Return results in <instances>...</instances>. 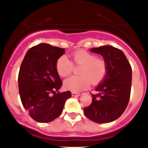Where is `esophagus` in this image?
I'll list each match as a JSON object with an SVG mask.
<instances>
[{
  "label": "esophagus",
  "instance_id": "1",
  "mask_svg": "<svg viewBox=\"0 0 148 148\" xmlns=\"http://www.w3.org/2000/svg\"><path fill=\"white\" fill-rule=\"evenodd\" d=\"M71 96H72L73 97H77V96H80V93H76V92H72V93H71Z\"/></svg>",
  "mask_w": 148,
  "mask_h": 148
}]
</instances>
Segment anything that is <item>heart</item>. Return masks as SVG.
I'll return each instance as SVG.
<instances>
[{
  "label": "heart",
  "mask_w": 148,
  "mask_h": 148,
  "mask_svg": "<svg viewBox=\"0 0 148 148\" xmlns=\"http://www.w3.org/2000/svg\"><path fill=\"white\" fill-rule=\"evenodd\" d=\"M71 58L74 64L81 65L78 71L79 76H72L65 79L63 87L66 90L73 92L84 90L90 85L91 82L93 85H97L107 75V62L94 54L80 49L74 52ZM55 68L59 76L64 77L71 74L73 65L66 55H62L56 61Z\"/></svg>",
  "instance_id": "b5f03b06"
}]
</instances>
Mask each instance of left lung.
<instances>
[{
  "instance_id": "obj_1",
  "label": "left lung",
  "mask_w": 148,
  "mask_h": 148,
  "mask_svg": "<svg viewBox=\"0 0 148 148\" xmlns=\"http://www.w3.org/2000/svg\"><path fill=\"white\" fill-rule=\"evenodd\" d=\"M107 64V74L92 94V103L84 109L87 118L97 123H106L118 119L123 113L130 99L132 71L125 54L110 45L92 48Z\"/></svg>"
}]
</instances>
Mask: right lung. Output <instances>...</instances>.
<instances>
[{"label":"right lung","mask_w":148,"mask_h":148,"mask_svg":"<svg viewBox=\"0 0 148 148\" xmlns=\"http://www.w3.org/2000/svg\"><path fill=\"white\" fill-rule=\"evenodd\" d=\"M64 53L65 49L42 43L28 49L22 62L18 77L20 99L36 122L49 123L57 118L71 96L70 91L55 93L62 85L55 64Z\"/></svg>","instance_id":"1"}]
</instances>
